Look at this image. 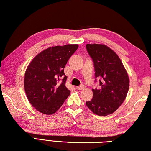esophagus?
Listing matches in <instances>:
<instances>
[{
  "mask_svg": "<svg viewBox=\"0 0 151 151\" xmlns=\"http://www.w3.org/2000/svg\"><path fill=\"white\" fill-rule=\"evenodd\" d=\"M85 88V85H81L79 86H76V89L79 91H81V90H83V89Z\"/></svg>",
  "mask_w": 151,
  "mask_h": 151,
  "instance_id": "1",
  "label": "esophagus"
}]
</instances>
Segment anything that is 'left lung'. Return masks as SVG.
Masks as SVG:
<instances>
[{
  "label": "left lung",
  "mask_w": 151,
  "mask_h": 151,
  "mask_svg": "<svg viewBox=\"0 0 151 151\" xmlns=\"http://www.w3.org/2000/svg\"><path fill=\"white\" fill-rule=\"evenodd\" d=\"M86 48L93 59L95 77L100 78L101 86L100 88L93 89V99L86 104L96 115H109L116 111L126 99L129 76L119 56L107 46L87 44Z\"/></svg>",
  "instance_id": "left-lung-1"
}]
</instances>
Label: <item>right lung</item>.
<instances>
[{"instance_id": "obj_1", "label": "right lung", "mask_w": 151, "mask_h": 151, "mask_svg": "<svg viewBox=\"0 0 151 151\" xmlns=\"http://www.w3.org/2000/svg\"><path fill=\"white\" fill-rule=\"evenodd\" d=\"M78 47L66 45L49 47L33 58L24 75V90L30 103L41 113L52 114L70 95L66 87V64Z\"/></svg>"}]
</instances>
